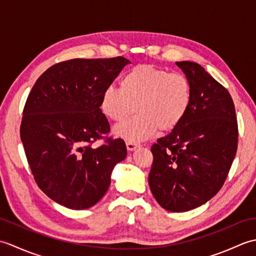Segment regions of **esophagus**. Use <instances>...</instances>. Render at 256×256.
I'll return each mask as SVG.
<instances>
[{
	"label": "esophagus",
	"mask_w": 256,
	"mask_h": 256,
	"mask_svg": "<svg viewBox=\"0 0 256 256\" xmlns=\"http://www.w3.org/2000/svg\"><path fill=\"white\" fill-rule=\"evenodd\" d=\"M138 146H140L138 143H133V142H128V143H126V148H128V150H136V148H138Z\"/></svg>",
	"instance_id": "obj_1"
}]
</instances>
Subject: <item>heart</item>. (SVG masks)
<instances>
[{
    "label": "heart",
    "instance_id": "b5f03b06",
    "mask_svg": "<svg viewBox=\"0 0 256 256\" xmlns=\"http://www.w3.org/2000/svg\"><path fill=\"white\" fill-rule=\"evenodd\" d=\"M192 86L186 76L140 64L124 74L121 88L108 86L100 108L112 121H121L135 106V116L114 128L116 136L138 143L153 136L157 128L170 131L187 116L192 104Z\"/></svg>",
    "mask_w": 256,
    "mask_h": 256
}]
</instances>
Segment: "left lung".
<instances>
[{"label": "left lung", "instance_id": "8db88e82", "mask_svg": "<svg viewBox=\"0 0 256 256\" xmlns=\"http://www.w3.org/2000/svg\"><path fill=\"white\" fill-rule=\"evenodd\" d=\"M192 86L187 116L152 146L148 184L162 208L184 212L224 186L238 148L236 108L229 92L199 64L177 62Z\"/></svg>", "mask_w": 256, "mask_h": 256}]
</instances>
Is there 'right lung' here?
<instances>
[{"mask_svg": "<svg viewBox=\"0 0 256 256\" xmlns=\"http://www.w3.org/2000/svg\"><path fill=\"white\" fill-rule=\"evenodd\" d=\"M124 57L72 59L54 64L27 98L20 140L35 180L57 204L84 210L99 202L114 166L126 157L121 138L94 140L110 132L101 94L125 64Z\"/></svg>", "mask_w": 256, "mask_h": 256, "instance_id": "right-lung-1", "label": "right lung"}]
</instances>
